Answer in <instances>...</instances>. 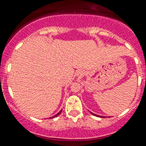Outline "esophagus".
Here are the masks:
<instances>
[{
    "label": "esophagus",
    "mask_w": 146,
    "mask_h": 146,
    "mask_svg": "<svg viewBox=\"0 0 146 146\" xmlns=\"http://www.w3.org/2000/svg\"><path fill=\"white\" fill-rule=\"evenodd\" d=\"M84 72H83V71L79 70L77 72V75L78 76H80V77H81V76H84Z\"/></svg>",
    "instance_id": "1"
}]
</instances>
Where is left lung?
Returning a JSON list of instances; mask_svg holds the SVG:
<instances>
[{
    "label": "left lung",
    "instance_id": "left-lung-1",
    "mask_svg": "<svg viewBox=\"0 0 146 146\" xmlns=\"http://www.w3.org/2000/svg\"><path fill=\"white\" fill-rule=\"evenodd\" d=\"M90 113H92V115H97V116H99V115H96V114L93 113H92V112H90ZM99 117H101V118H104V116H99Z\"/></svg>",
    "mask_w": 146,
    "mask_h": 146
}]
</instances>
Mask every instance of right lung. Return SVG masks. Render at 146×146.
I'll use <instances>...</instances> for the list:
<instances>
[{
  "label": "right lung",
  "mask_w": 146,
  "mask_h": 146,
  "mask_svg": "<svg viewBox=\"0 0 146 146\" xmlns=\"http://www.w3.org/2000/svg\"><path fill=\"white\" fill-rule=\"evenodd\" d=\"M61 112H62V110H60V112H59L58 113H56V115H54V116H52V117H50V119H53V118H54V117H56V116H57V115H60V113H61Z\"/></svg>",
  "instance_id": "right-lung-1"
}]
</instances>
